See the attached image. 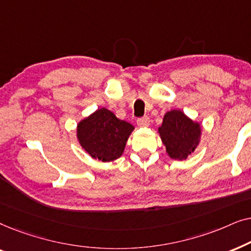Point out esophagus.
Masks as SVG:
<instances>
[{
  "label": "esophagus",
  "instance_id": "34e87169",
  "mask_svg": "<svg viewBox=\"0 0 251 251\" xmlns=\"http://www.w3.org/2000/svg\"><path fill=\"white\" fill-rule=\"evenodd\" d=\"M137 125L139 126H150V118L149 116H143L137 120Z\"/></svg>",
  "mask_w": 251,
  "mask_h": 251
}]
</instances>
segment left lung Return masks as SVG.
Returning a JSON list of instances; mask_svg holds the SVG:
<instances>
[{
    "instance_id": "8db88e82",
    "label": "left lung",
    "mask_w": 251,
    "mask_h": 251,
    "mask_svg": "<svg viewBox=\"0 0 251 251\" xmlns=\"http://www.w3.org/2000/svg\"><path fill=\"white\" fill-rule=\"evenodd\" d=\"M159 133L171 159L185 160L198 146L201 129L183 112L173 109L164 115Z\"/></svg>"
}]
</instances>
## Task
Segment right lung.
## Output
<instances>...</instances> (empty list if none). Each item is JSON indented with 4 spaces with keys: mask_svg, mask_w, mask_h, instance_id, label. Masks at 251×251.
I'll return each instance as SVG.
<instances>
[{
    "mask_svg": "<svg viewBox=\"0 0 251 251\" xmlns=\"http://www.w3.org/2000/svg\"><path fill=\"white\" fill-rule=\"evenodd\" d=\"M133 126L120 120L106 108L97 109L77 126V139L81 146L102 162L116 160L122 155Z\"/></svg>",
    "mask_w": 251,
    "mask_h": 251,
    "instance_id": "add662e5",
    "label": "right lung"
}]
</instances>
